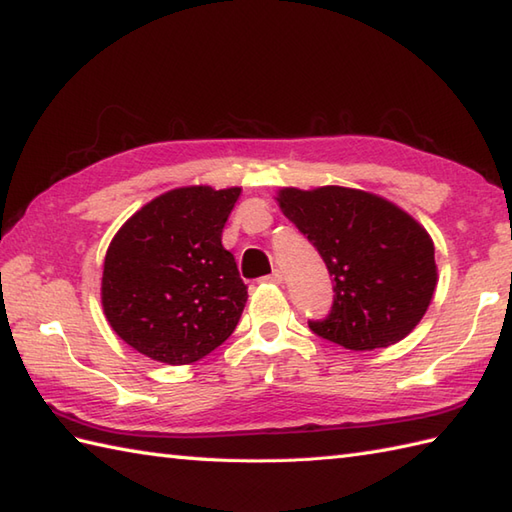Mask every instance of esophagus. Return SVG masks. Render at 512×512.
Instances as JSON below:
<instances>
[{
	"instance_id": "1",
	"label": "esophagus",
	"mask_w": 512,
	"mask_h": 512,
	"mask_svg": "<svg viewBox=\"0 0 512 512\" xmlns=\"http://www.w3.org/2000/svg\"><path fill=\"white\" fill-rule=\"evenodd\" d=\"M265 282H274V285H280V282H282V271H274V274H269L267 278H263Z\"/></svg>"
}]
</instances>
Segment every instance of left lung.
<instances>
[{
  "mask_svg": "<svg viewBox=\"0 0 512 512\" xmlns=\"http://www.w3.org/2000/svg\"><path fill=\"white\" fill-rule=\"evenodd\" d=\"M280 210L333 276V306L309 328L348 350L388 348L423 320L438 271L425 227L363 190L282 188Z\"/></svg>",
  "mask_w": 512,
  "mask_h": 512,
  "instance_id": "8db88e82",
  "label": "left lung"
}]
</instances>
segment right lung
<instances>
[{
    "label": "right lung",
    "mask_w": 512,
    "mask_h": 512,
    "mask_svg": "<svg viewBox=\"0 0 512 512\" xmlns=\"http://www.w3.org/2000/svg\"><path fill=\"white\" fill-rule=\"evenodd\" d=\"M241 188L188 186L146 203L107 249L102 309L131 348L184 366L221 346L247 287L221 234Z\"/></svg>",
    "instance_id": "1"
}]
</instances>
